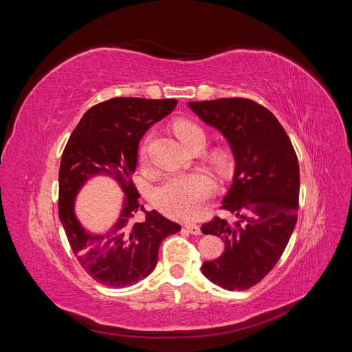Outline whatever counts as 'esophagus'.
I'll list each match as a JSON object with an SVG mask.
<instances>
[{
	"instance_id": "34e87169",
	"label": "esophagus",
	"mask_w": 352,
	"mask_h": 352,
	"mask_svg": "<svg viewBox=\"0 0 352 352\" xmlns=\"http://www.w3.org/2000/svg\"><path fill=\"white\" fill-rule=\"evenodd\" d=\"M185 228L189 233H192V235H199L201 233V228L198 225H195V223H186Z\"/></svg>"
}]
</instances>
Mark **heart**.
Listing matches in <instances>:
<instances>
[{
	"label": "heart",
	"mask_w": 352,
	"mask_h": 352,
	"mask_svg": "<svg viewBox=\"0 0 352 352\" xmlns=\"http://www.w3.org/2000/svg\"><path fill=\"white\" fill-rule=\"evenodd\" d=\"M173 132L185 146L194 150L206 144V131L202 126L190 119H179L173 123ZM148 144L141 150L142 160L146 158ZM210 166L220 176H228L235 166V154L228 145L214 146L208 153ZM211 179L204 173H189L167 177L164 182L154 188L151 199L154 206L173 217L190 219L195 217L202 208L206 199L212 194Z\"/></svg>",
	"instance_id": "heart-1"
}]
</instances>
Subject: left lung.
Wrapping results in <instances>:
<instances>
[{"label":"left lung","mask_w":352,"mask_h":352,"mask_svg":"<svg viewBox=\"0 0 352 352\" xmlns=\"http://www.w3.org/2000/svg\"><path fill=\"white\" fill-rule=\"evenodd\" d=\"M188 105L223 133L236 163L221 208L238 220L229 223L214 217L201 226L204 235H216L225 242L220 257L204 261L201 270L223 289H248L279 261L296 225L298 158L279 120L258 102L220 98Z\"/></svg>","instance_id":"1"}]
</instances>
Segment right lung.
<instances>
[{
	"label": "right lung",
	"mask_w": 352,
	"mask_h": 352,
	"mask_svg": "<svg viewBox=\"0 0 352 352\" xmlns=\"http://www.w3.org/2000/svg\"><path fill=\"white\" fill-rule=\"evenodd\" d=\"M177 100L117 97L83 114L63 151L58 173V217L82 269L97 282L126 287L145 279L158 258L163 239L180 230L158 211H145L132 182L138 145L150 127L172 113ZM113 177L126 194L116 225L102 236L85 231L74 216V198L88 178ZM140 209L146 220L136 222Z\"/></svg>",
	"instance_id": "add662e5"
}]
</instances>
